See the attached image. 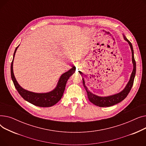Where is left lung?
<instances>
[{"mask_svg":"<svg viewBox=\"0 0 146 146\" xmlns=\"http://www.w3.org/2000/svg\"><path fill=\"white\" fill-rule=\"evenodd\" d=\"M123 37L124 40H125L129 44L130 48L131 50L132 53V63L133 64V72L130 76V78L126 85L125 87L124 88V89L121 90L120 92L112 95L110 96H99L96 95L92 93L90 90L88 89L86 86L85 85V82L84 80V78H83V85L84 88H85V90L87 92L88 98L90 102L94 104V105L98 106L99 107H108L112 105H115L117 104H118L119 102L123 101L124 99L127 97L128 94H129L130 90H131L134 83V80L135 76V72H136V63L134 59V50L133 48V45L130 41L125 37V36L123 34Z\"/></svg>","mask_w":146,"mask_h":146,"instance_id":"obj_1","label":"left lung"}]
</instances>
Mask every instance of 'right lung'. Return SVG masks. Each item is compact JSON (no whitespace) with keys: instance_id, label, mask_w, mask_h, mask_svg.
Segmentation results:
<instances>
[{"instance_id":"right-lung-1","label":"right lung","mask_w":146,"mask_h":146,"mask_svg":"<svg viewBox=\"0 0 146 146\" xmlns=\"http://www.w3.org/2000/svg\"><path fill=\"white\" fill-rule=\"evenodd\" d=\"M19 46V45L15 50L13 56V60L11 66V78L13 82L15 88L17 89L19 95L24 98L25 101L35 106L40 107H50L54 105L60 100L61 98H62L64 91L65 90L67 81L68 80L69 78H70L73 73H74L76 71V67L73 66L72 68L70 69V70H68L67 72L61 74L57 82V86H56V88L51 91L48 92L35 93L33 92L27 90L22 88L19 85V83H18L16 78H15L13 73V60L15 56V53H16Z\"/></svg>"}]
</instances>
